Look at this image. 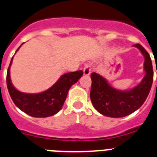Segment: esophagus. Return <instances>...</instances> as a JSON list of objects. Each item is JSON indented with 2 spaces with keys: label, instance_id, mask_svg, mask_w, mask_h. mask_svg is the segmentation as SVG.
Wrapping results in <instances>:
<instances>
[{
  "label": "esophagus",
  "instance_id": "1",
  "mask_svg": "<svg viewBox=\"0 0 157 157\" xmlns=\"http://www.w3.org/2000/svg\"><path fill=\"white\" fill-rule=\"evenodd\" d=\"M90 66L89 64H86L85 66V67L83 68V74H84V75H89L90 74Z\"/></svg>",
  "mask_w": 157,
  "mask_h": 157
}]
</instances>
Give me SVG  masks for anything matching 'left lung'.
<instances>
[{"label":"left lung","mask_w":157,"mask_h":157,"mask_svg":"<svg viewBox=\"0 0 157 157\" xmlns=\"http://www.w3.org/2000/svg\"><path fill=\"white\" fill-rule=\"evenodd\" d=\"M138 48L145 57V75L138 86L128 90H120L109 84L105 78L93 72L91 74L90 99L95 109L101 114L112 118L124 117L138 110L146 100L153 81V70L150 56L140 44Z\"/></svg>","instance_id":"left-lung-1"}]
</instances>
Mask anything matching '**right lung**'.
<instances>
[{
  "label": "right lung",
  "instance_id": "right-lung-1",
  "mask_svg": "<svg viewBox=\"0 0 157 157\" xmlns=\"http://www.w3.org/2000/svg\"><path fill=\"white\" fill-rule=\"evenodd\" d=\"M12 59L13 56L7 71L6 81L8 92L14 104L20 110L33 117L45 118L56 114L62 109L71 86L77 82L83 75L81 70L66 73L61 75L58 81L47 90L39 94H26L17 90L12 85L10 78Z\"/></svg>",
  "mask_w": 157,
  "mask_h": 157
}]
</instances>
